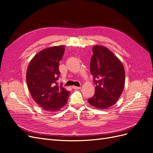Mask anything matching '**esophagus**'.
<instances>
[{
  "mask_svg": "<svg viewBox=\"0 0 153 153\" xmlns=\"http://www.w3.org/2000/svg\"><path fill=\"white\" fill-rule=\"evenodd\" d=\"M72 88L73 89H81L80 87H77V86H73Z\"/></svg>",
  "mask_w": 153,
  "mask_h": 153,
  "instance_id": "esophagus-1",
  "label": "esophagus"
}]
</instances>
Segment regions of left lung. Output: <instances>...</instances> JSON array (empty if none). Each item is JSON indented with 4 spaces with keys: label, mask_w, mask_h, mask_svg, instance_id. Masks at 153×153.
<instances>
[{
    "label": "left lung",
    "mask_w": 153,
    "mask_h": 153,
    "mask_svg": "<svg viewBox=\"0 0 153 153\" xmlns=\"http://www.w3.org/2000/svg\"><path fill=\"white\" fill-rule=\"evenodd\" d=\"M92 52L90 71L96 87L94 95L88 99V102L97 108L106 109L113 106L122 94L124 68L114 53L103 46H94Z\"/></svg>",
    "instance_id": "left-lung-1"
}]
</instances>
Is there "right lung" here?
I'll return each mask as SVG.
<instances>
[{
    "label": "right lung",
    "instance_id": "1",
    "mask_svg": "<svg viewBox=\"0 0 153 153\" xmlns=\"http://www.w3.org/2000/svg\"><path fill=\"white\" fill-rule=\"evenodd\" d=\"M64 50V45L42 50L32 59L27 69V84L32 98L48 112H57L65 106L70 93L57 82Z\"/></svg>",
    "mask_w": 153,
    "mask_h": 153
}]
</instances>
